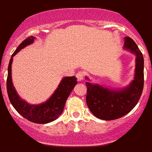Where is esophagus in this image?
Masks as SVG:
<instances>
[{"mask_svg":"<svg viewBox=\"0 0 152 152\" xmlns=\"http://www.w3.org/2000/svg\"><path fill=\"white\" fill-rule=\"evenodd\" d=\"M84 73L83 71H79L77 73H76V78H77L78 81H82L83 79H84Z\"/></svg>","mask_w":152,"mask_h":152,"instance_id":"1","label":"esophagus"}]
</instances>
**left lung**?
Masks as SVG:
<instances>
[{"label":"left lung","mask_w":152,"mask_h":152,"mask_svg":"<svg viewBox=\"0 0 152 152\" xmlns=\"http://www.w3.org/2000/svg\"><path fill=\"white\" fill-rule=\"evenodd\" d=\"M124 47L136 55L135 77L128 87L116 91L97 84L86 83V100L88 108L93 115L103 120H114L128 114L138 103L143 92V55L135 41L130 37H125Z\"/></svg>","instance_id":"1"}]
</instances>
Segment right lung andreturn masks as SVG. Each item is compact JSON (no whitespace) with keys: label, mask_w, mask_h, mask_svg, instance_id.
<instances>
[{"label":"right lung","mask_w":152,"mask_h":152,"mask_svg":"<svg viewBox=\"0 0 152 152\" xmlns=\"http://www.w3.org/2000/svg\"><path fill=\"white\" fill-rule=\"evenodd\" d=\"M34 36H30L23 41L12 54V58L8 67V76L6 87L9 100L16 111L24 118L30 122L37 124H46L55 121L63 113L65 102L71 91L77 84L76 77L68 76L63 79L58 88L56 89L52 96L45 103L40 105H30L22 100L17 95L12 81V63L13 57L26 46L32 44L35 39Z\"/></svg>","instance_id":"add662e5"}]
</instances>
